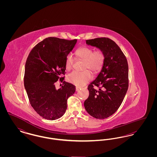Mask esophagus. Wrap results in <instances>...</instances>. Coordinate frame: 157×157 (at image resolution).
<instances>
[{"mask_svg":"<svg viewBox=\"0 0 157 157\" xmlns=\"http://www.w3.org/2000/svg\"><path fill=\"white\" fill-rule=\"evenodd\" d=\"M79 90H81L80 87H78V86L76 87V91H78Z\"/></svg>","mask_w":157,"mask_h":157,"instance_id":"esophagus-1","label":"esophagus"}]
</instances>
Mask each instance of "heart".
Masks as SVG:
<instances>
[{"instance_id":"b5f03b06","label":"heart","mask_w":157,"mask_h":157,"mask_svg":"<svg viewBox=\"0 0 157 157\" xmlns=\"http://www.w3.org/2000/svg\"><path fill=\"white\" fill-rule=\"evenodd\" d=\"M77 59L84 62L83 70L89 69L93 74L98 72L102 67L104 62L105 55L100 50L95 51L86 46H83L77 49L75 52ZM74 59L71 55H68L65 60V68L70 71L73 67ZM92 75L89 71L82 72H72L67 76V81L76 86H82L90 81Z\"/></svg>"}]
</instances>
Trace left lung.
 <instances>
[{
  "label": "left lung",
  "instance_id": "8db88e82",
  "mask_svg": "<svg viewBox=\"0 0 157 157\" xmlns=\"http://www.w3.org/2000/svg\"><path fill=\"white\" fill-rule=\"evenodd\" d=\"M86 44L104 53L103 66L97 77L88 87L89 97L84 102L87 112L97 119L106 118L117 111L128 88L127 58L117 44L109 38L86 40ZM94 86L99 87L95 90Z\"/></svg>",
  "mask_w": 157,
  "mask_h": 157
}]
</instances>
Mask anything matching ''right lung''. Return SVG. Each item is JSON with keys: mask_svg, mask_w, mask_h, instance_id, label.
<instances>
[{"mask_svg": "<svg viewBox=\"0 0 157 157\" xmlns=\"http://www.w3.org/2000/svg\"><path fill=\"white\" fill-rule=\"evenodd\" d=\"M77 42L57 37L46 38L31 51L25 64L24 86L30 105L42 118L55 120L62 117L67 108V98L75 86L63 81L56 90L55 83L63 79L65 60Z\"/></svg>", "mask_w": 157, "mask_h": 157, "instance_id": "right-lung-1", "label": "right lung"}]
</instances>
